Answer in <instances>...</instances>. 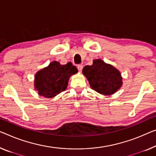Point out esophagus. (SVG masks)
I'll return each instance as SVG.
<instances>
[{
  "label": "esophagus",
  "mask_w": 156,
  "mask_h": 156,
  "mask_svg": "<svg viewBox=\"0 0 156 156\" xmlns=\"http://www.w3.org/2000/svg\"><path fill=\"white\" fill-rule=\"evenodd\" d=\"M77 68H78V71H79V72H81V71H82V69H83V66L82 64H79V65H78Z\"/></svg>",
  "instance_id": "1"
}]
</instances>
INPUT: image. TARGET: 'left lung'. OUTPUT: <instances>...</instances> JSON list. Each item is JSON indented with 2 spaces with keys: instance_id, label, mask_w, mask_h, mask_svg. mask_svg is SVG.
Returning a JSON list of instances; mask_svg holds the SVG:
<instances>
[{
  "instance_id": "left-lung-1",
  "label": "left lung",
  "mask_w": 156,
  "mask_h": 156,
  "mask_svg": "<svg viewBox=\"0 0 156 156\" xmlns=\"http://www.w3.org/2000/svg\"><path fill=\"white\" fill-rule=\"evenodd\" d=\"M83 73L92 89L104 95L114 94L122 85L120 71L101 59H94L91 66H85Z\"/></svg>"
}]
</instances>
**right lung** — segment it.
<instances>
[{
	"instance_id": "add662e5",
	"label": "right lung",
	"mask_w": 156,
	"mask_h": 156,
	"mask_svg": "<svg viewBox=\"0 0 156 156\" xmlns=\"http://www.w3.org/2000/svg\"><path fill=\"white\" fill-rule=\"evenodd\" d=\"M77 72V68L71 62L65 65L56 61L51 62L36 73L35 90L41 96L52 98L66 89L69 78Z\"/></svg>"
}]
</instances>
